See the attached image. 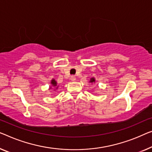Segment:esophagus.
Segmentation results:
<instances>
[{
	"label": "esophagus",
	"instance_id": "34e87169",
	"mask_svg": "<svg viewBox=\"0 0 152 152\" xmlns=\"http://www.w3.org/2000/svg\"><path fill=\"white\" fill-rule=\"evenodd\" d=\"M70 80H71V81H72V82H74V81L76 80V77L74 76H72L70 77Z\"/></svg>",
	"mask_w": 152,
	"mask_h": 152
}]
</instances>
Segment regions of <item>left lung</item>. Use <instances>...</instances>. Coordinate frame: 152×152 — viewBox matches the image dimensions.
<instances>
[{
    "label": "left lung",
    "instance_id": "obj_1",
    "mask_svg": "<svg viewBox=\"0 0 152 152\" xmlns=\"http://www.w3.org/2000/svg\"><path fill=\"white\" fill-rule=\"evenodd\" d=\"M95 81H96V80H95V78H91L90 81H89V83H95Z\"/></svg>",
    "mask_w": 152,
    "mask_h": 152
}]
</instances>
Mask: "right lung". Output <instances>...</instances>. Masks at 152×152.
Instances as JSON below:
<instances>
[{"label": "right lung", "mask_w": 152, "mask_h": 152, "mask_svg": "<svg viewBox=\"0 0 152 152\" xmlns=\"http://www.w3.org/2000/svg\"><path fill=\"white\" fill-rule=\"evenodd\" d=\"M51 85H52V87L54 88V89H58V85H57V83H56V80H54V79H53V80H51ZM52 87H50V89L52 88Z\"/></svg>", "instance_id": "obj_1"}]
</instances>
